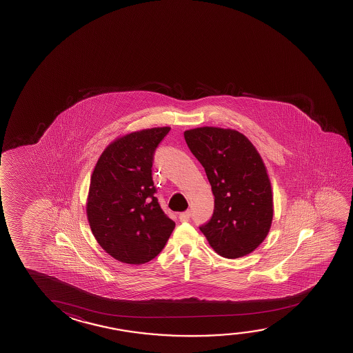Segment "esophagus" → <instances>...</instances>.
<instances>
[{"mask_svg":"<svg viewBox=\"0 0 353 353\" xmlns=\"http://www.w3.org/2000/svg\"><path fill=\"white\" fill-rule=\"evenodd\" d=\"M190 216H191V213H190L189 211L183 212V213H180L179 214V219L180 221H190Z\"/></svg>","mask_w":353,"mask_h":353,"instance_id":"esophagus-1","label":"esophagus"}]
</instances>
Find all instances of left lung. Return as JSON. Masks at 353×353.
Here are the masks:
<instances>
[{
	"label": "left lung",
	"mask_w": 353,
	"mask_h": 353,
	"mask_svg": "<svg viewBox=\"0 0 353 353\" xmlns=\"http://www.w3.org/2000/svg\"><path fill=\"white\" fill-rule=\"evenodd\" d=\"M184 137L214 195L213 216L201 232L223 257L253 252L268 235L274 212L272 184L257 148L234 129L195 128Z\"/></svg>",
	"instance_id": "left-lung-1"
}]
</instances>
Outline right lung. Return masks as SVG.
<instances>
[{
    "instance_id": "right-lung-1",
    "label": "right lung",
    "mask_w": 353,
    "mask_h": 353,
    "mask_svg": "<svg viewBox=\"0 0 353 353\" xmlns=\"http://www.w3.org/2000/svg\"><path fill=\"white\" fill-rule=\"evenodd\" d=\"M170 128L142 129L117 137L97 159L86 201L91 232L117 261L143 264L163 250L175 228L153 186V152Z\"/></svg>"
}]
</instances>
